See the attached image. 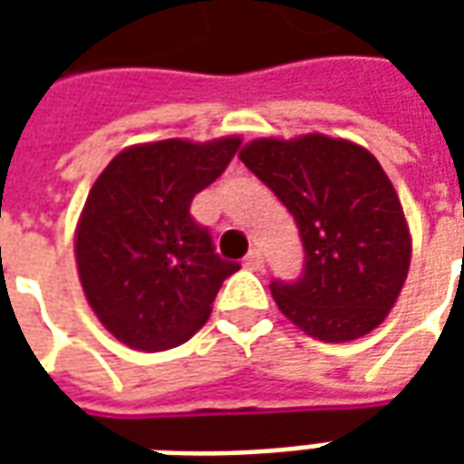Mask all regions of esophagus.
<instances>
[{
    "mask_svg": "<svg viewBox=\"0 0 464 464\" xmlns=\"http://www.w3.org/2000/svg\"><path fill=\"white\" fill-rule=\"evenodd\" d=\"M243 266H246L248 271H261V268H263V253L258 251V248L248 251V256L243 258Z\"/></svg>",
    "mask_w": 464,
    "mask_h": 464,
    "instance_id": "1",
    "label": "esophagus"
}]
</instances>
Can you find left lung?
Listing matches in <instances>:
<instances>
[{
  "label": "left lung",
  "instance_id": "left-lung-1",
  "mask_svg": "<svg viewBox=\"0 0 464 464\" xmlns=\"http://www.w3.org/2000/svg\"><path fill=\"white\" fill-rule=\"evenodd\" d=\"M238 156L301 233L303 276L271 283L283 315L323 343L375 331L398 301L412 251L398 193L378 159L323 133L256 139Z\"/></svg>",
  "mask_w": 464,
  "mask_h": 464
}]
</instances>
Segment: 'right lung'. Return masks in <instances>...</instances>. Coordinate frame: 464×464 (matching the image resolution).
<instances>
[{
  "mask_svg": "<svg viewBox=\"0 0 464 464\" xmlns=\"http://www.w3.org/2000/svg\"><path fill=\"white\" fill-rule=\"evenodd\" d=\"M241 139L123 149L96 179L76 226V268L96 318L136 350L176 348L211 315L238 263L193 221V196L231 163Z\"/></svg>",
  "mask_w": 464,
  "mask_h": 464,
  "instance_id": "1",
  "label": "right lung"
}]
</instances>
